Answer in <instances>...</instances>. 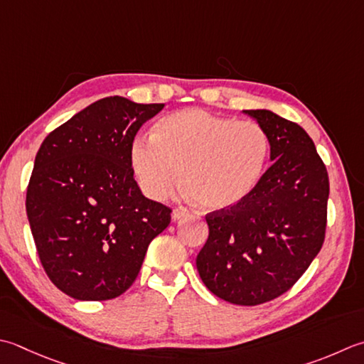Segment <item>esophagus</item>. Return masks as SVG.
Instances as JSON below:
<instances>
[{
  "label": "esophagus",
  "instance_id": "esophagus-1",
  "mask_svg": "<svg viewBox=\"0 0 364 364\" xmlns=\"http://www.w3.org/2000/svg\"><path fill=\"white\" fill-rule=\"evenodd\" d=\"M189 215V211L186 210V208H176V210H173V219L176 220V219H181V218H184V216H188Z\"/></svg>",
  "mask_w": 364,
  "mask_h": 364
}]
</instances>
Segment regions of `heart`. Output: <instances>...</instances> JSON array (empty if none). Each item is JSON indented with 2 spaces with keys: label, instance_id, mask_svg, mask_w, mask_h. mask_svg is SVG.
I'll list each match as a JSON object with an SVG mask.
<instances>
[{
  "label": "heart",
  "instance_id": "heart-1",
  "mask_svg": "<svg viewBox=\"0 0 364 364\" xmlns=\"http://www.w3.org/2000/svg\"><path fill=\"white\" fill-rule=\"evenodd\" d=\"M268 156L269 137L257 121L186 109L161 118L151 139L131 141L129 167L151 200L168 197L181 172L184 196L205 208L225 210L257 186Z\"/></svg>",
  "mask_w": 364,
  "mask_h": 364
}]
</instances>
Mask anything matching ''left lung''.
Listing matches in <instances>:
<instances>
[{
	"label": "left lung",
	"mask_w": 364,
	"mask_h": 364,
	"mask_svg": "<svg viewBox=\"0 0 364 364\" xmlns=\"http://www.w3.org/2000/svg\"><path fill=\"white\" fill-rule=\"evenodd\" d=\"M269 137L273 164L243 202L211 211L197 269L223 300L257 306L286 294L325 241L328 172L300 124L269 110H245Z\"/></svg>",
	"instance_id": "obj_1"
}]
</instances>
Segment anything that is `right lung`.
<instances>
[{
	"mask_svg": "<svg viewBox=\"0 0 364 364\" xmlns=\"http://www.w3.org/2000/svg\"><path fill=\"white\" fill-rule=\"evenodd\" d=\"M164 104L99 99L50 132L36 154L26 216L46 274L82 301L129 289L172 208L144 197L129 146Z\"/></svg>",
	"mask_w": 364,
	"mask_h": 364,
	"instance_id": "1",
	"label": "right lung"
}]
</instances>
